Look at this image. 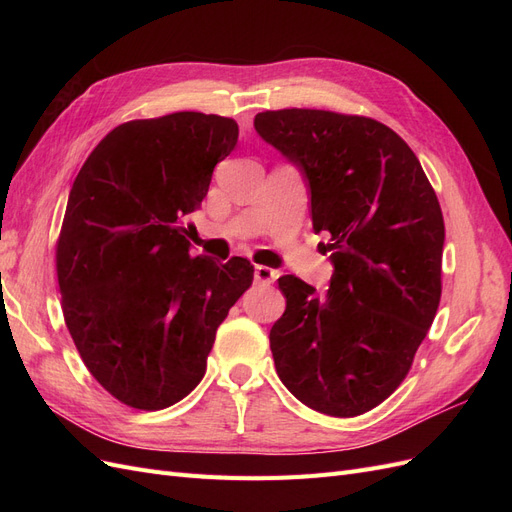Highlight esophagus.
<instances>
[{
    "label": "esophagus",
    "mask_w": 512,
    "mask_h": 512,
    "mask_svg": "<svg viewBox=\"0 0 512 512\" xmlns=\"http://www.w3.org/2000/svg\"><path fill=\"white\" fill-rule=\"evenodd\" d=\"M275 277H277V273H275L273 269L256 265V269H254V280H256L258 284H273Z\"/></svg>",
    "instance_id": "34e87169"
}]
</instances>
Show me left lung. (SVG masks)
Segmentation results:
<instances>
[{
  "label": "left lung",
  "instance_id": "obj_1",
  "mask_svg": "<svg viewBox=\"0 0 512 512\" xmlns=\"http://www.w3.org/2000/svg\"><path fill=\"white\" fill-rule=\"evenodd\" d=\"M262 141L299 170L333 275L316 292L277 280L286 309L271 333L277 376L316 412L359 416L406 378L438 312L444 220L414 151L384 123L312 108L254 117Z\"/></svg>",
  "mask_w": 512,
  "mask_h": 512
}]
</instances>
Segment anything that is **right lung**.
<instances>
[{
	"label": "right lung",
	"mask_w": 512,
	"mask_h": 512,
	"mask_svg": "<svg viewBox=\"0 0 512 512\" xmlns=\"http://www.w3.org/2000/svg\"><path fill=\"white\" fill-rule=\"evenodd\" d=\"M237 138L220 115L128 121L72 183L57 243L61 307L91 376L121 404L162 410L190 395L215 331L254 280L247 258H192L185 237Z\"/></svg>",
	"instance_id": "right-lung-1"
}]
</instances>
